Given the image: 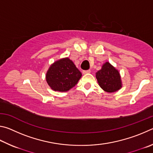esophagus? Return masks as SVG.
Wrapping results in <instances>:
<instances>
[{"label": "esophagus", "instance_id": "esophagus-1", "mask_svg": "<svg viewBox=\"0 0 153 153\" xmlns=\"http://www.w3.org/2000/svg\"><path fill=\"white\" fill-rule=\"evenodd\" d=\"M91 72V71L90 70H87V71H82V73H83L84 74H88V73H90Z\"/></svg>", "mask_w": 153, "mask_h": 153}]
</instances>
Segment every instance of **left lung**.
<instances>
[{
	"label": "left lung",
	"instance_id": "left-lung-1",
	"mask_svg": "<svg viewBox=\"0 0 153 153\" xmlns=\"http://www.w3.org/2000/svg\"><path fill=\"white\" fill-rule=\"evenodd\" d=\"M96 78L101 89L108 93H114L122 88L119 71L107 62L101 70L96 72Z\"/></svg>",
	"mask_w": 153,
	"mask_h": 153
}]
</instances>
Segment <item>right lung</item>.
Wrapping results in <instances>:
<instances>
[{"instance_id": "add662e5", "label": "right lung", "mask_w": 153, "mask_h": 153, "mask_svg": "<svg viewBox=\"0 0 153 153\" xmlns=\"http://www.w3.org/2000/svg\"><path fill=\"white\" fill-rule=\"evenodd\" d=\"M81 72L68 58L56 61L47 71L45 79L53 91L66 92L77 84Z\"/></svg>"}]
</instances>
